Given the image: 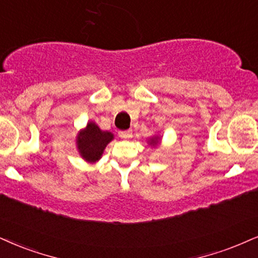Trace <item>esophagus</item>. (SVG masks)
<instances>
[{
    "label": "esophagus",
    "mask_w": 258,
    "mask_h": 258,
    "mask_svg": "<svg viewBox=\"0 0 258 258\" xmlns=\"http://www.w3.org/2000/svg\"><path fill=\"white\" fill-rule=\"evenodd\" d=\"M119 137L122 139H128V138H131L132 135H131V132H128V131H120Z\"/></svg>",
    "instance_id": "34e87169"
}]
</instances>
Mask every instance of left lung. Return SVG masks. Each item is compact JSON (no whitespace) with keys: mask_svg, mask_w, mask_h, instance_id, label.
I'll return each instance as SVG.
<instances>
[{"mask_svg":"<svg viewBox=\"0 0 258 258\" xmlns=\"http://www.w3.org/2000/svg\"><path fill=\"white\" fill-rule=\"evenodd\" d=\"M159 143V138L158 137H153V138H151L149 140V144L152 145V146H156Z\"/></svg>","mask_w":258,"mask_h":258,"instance_id":"8db88e82","label":"left lung"}]
</instances>
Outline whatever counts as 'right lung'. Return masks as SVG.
I'll use <instances>...</instances> for the list:
<instances>
[{"label":"right lung","mask_w":258,"mask_h":258,"mask_svg":"<svg viewBox=\"0 0 258 258\" xmlns=\"http://www.w3.org/2000/svg\"><path fill=\"white\" fill-rule=\"evenodd\" d=\"M113 138V133L102 131L95 122L89 121L86 128L78 132L76 137L78 152L84 161L95 163L101 158L103 150L108 143L112 142Z\"/></svg>","instance_id":"right-lung-1"}]
</instances>
